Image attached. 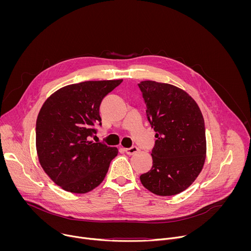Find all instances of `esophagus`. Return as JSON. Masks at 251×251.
Segmentation results:
<instances>
[{"mask_svg":"<svg viewBox=\"0 0 251 251\" xmlns=\"http://www.w3.org/2000/svg\"><path fill=\"white\" fill-rule=\"evenodd\" d=\"M138 151H139V149L137 148V147H131V148H126L125 149V152H126V154L127 155H129V156H131V155H134V154H136V153H138Z\"/></svg>","mask_w":251,"mask_h":251,"instance_id":"1","label":"esophagus"}]
</instances>
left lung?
Segmentation results:
<instances>
[{"label": "left lung", "instance_id": "left-lung-1", "mask_svg": "<svg viewBox=\"0 0 251 251\" xmlns=\"http://www.w3.org/2000/svg\"><path fill=\"white\" fill-rule=\"evenodd\" d=\"M138 85L157 138L151 154L152 169L141 175L140 181L158 196L180 194L195 182L205 161L202 114L197 102L181 88L153 80Z\"/></svg>", "mask_w": 251, "mask_h": 251}]
</instances>
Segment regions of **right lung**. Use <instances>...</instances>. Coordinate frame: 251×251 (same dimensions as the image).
Here are the masks:
<instances>
[{"label":"right lung","mask_w":251,"mask_h":251,"mask_svg":"<svg viewBox=\"0 0 251 251\" xmlns=\"http://www.w3.org/2000/svg\"><path fill=\"white\" fill-rule=\"evenodd\" d=\"M123 80L84 81L52 93L40 110L35 146L46 174L64 191L85 194L98 187L118 149L90 141L101 126L102 99Z\"/></svg>","instance_id":"right-lung-1"}]
</instances>
